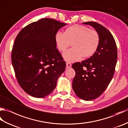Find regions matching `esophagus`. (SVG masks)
Listing matches in <instances>:
<instances>
[{
	"mask_svg": "<svg viewBox=\"0 0 128 128\" xmlns=\"http://www.w3.org/2000/svg\"><path fill=\"white\" fill-rule=\"evenodd\" d=\"M72 66V64L70 63V62H66V68H69Z\"/></svg>",
	"mask_w": 128,
	"mask_h": 128,
	"instance_id": "esophagus-1",
	"label": "esophagus"
}]
</instances>
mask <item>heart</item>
I'll return each instance as SVG.
<instances>
[{
    "instance_id": "1",
    "label": "heart",
    "mask_w": 128,
    "mask_h": 128,
    "mask_svg": "<svg viewBox=\"0 0 128 128\" xmlns=\"http://www.w3.org/2000/svg\"><path fill=\"white\" fill-rule=\"evenodd\" d=\"M56 42L58 50L64 52L72 43V48L63 54L68 62H75L93 56L99 47L100 36L96 30L75 25L66 29L64 33L58 32Z\"/></svg>"
}]
</instances>
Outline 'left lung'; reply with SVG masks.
<instances>
[{
	"label": "left lung",
	"instance_id": "8db88e82",
	"mask_svg": "<svg viewBox=\"0 0 128 128\" xmlns=\"http://www.w3.org/2000/svg\"><path fill=\"white\" fill-rule=\"evenodd\" d=\"M83 24L98 31L100 43L93 56L72 64L75 76L72 86L78 97L90 100L98 97L112 80L117 60V47L112 34L104 27L91 21Z\"/></svg>",
	"mask_w": 128,
	"mask_h": 128
}]
</instances>
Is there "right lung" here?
<instances>
[{"label": "right lung", "mask_w": 128, "mask_h": 128, "mask_svg": "<svg viewBox=\"0 0 128 128\" xmlns=\"http://www.w3.org/2000/svg\"><path fill=\"white\" fill-rule=\"evenodd\" d=\"M66 25L54 19L42 18L25 26L16 37L12 64L18 84L32 96L43 98L50 94L66 70L55 37Z\"/></svg>", "instance_id": "obj_1"}]
</instances>
